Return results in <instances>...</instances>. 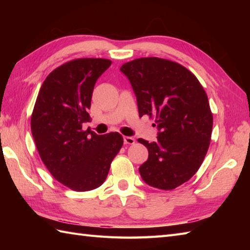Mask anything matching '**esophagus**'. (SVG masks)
<instances>
[{
	"mask_svg": "<svg viewBox=\"0 0 250 250\" xmlns=\"http://www.w3.org/2000/svg\"><path fill=\"white\" fill-rule=\"evenodd\" d=\"M124 143L125 145H133L135 143V140L131 136H125L124 137Z\"/></svg>",
	"mask_w": 250,
	"mask_h": 250,
	"instance_id": "1",
	"label": "esophagus"
}]
</instances>
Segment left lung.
Masks as SVG:
<instances>
[{
  "label": "left lung",
  "instance_id": "1",
  "mask_svg": "<svg viewBox=\"0 0 250 250\" xmlns=\"http://www.w3.org/2000/svg\"><path fill=\"white\" fill-rule=\"evenodd\" d=\"M120 71L133 88L139 115L155 117L159 130L156 142L137 140L148 149L141 176L151 187L175 189L198 172L208 150L213 114L205 90L185 66L161 58L132 60Z\"/></svg>",
  "mask_w": 250,
  "mask_h": 250
}]
</instances>
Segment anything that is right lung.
<instances>
[{"label": "right lung", "instance_id": "right-lung-1", "mask_svg": "<svg viewBox=\"0 0 250 250\" xmlns=\"http://www.w3.org/2000/svg\"><path fill=\"white\" fill-rule=\"evenodd\" d=\"M110 64L108 59L82 58L57 67L42 84L31 117L42 161L58 182L79 192L105 182L124 145L118 132L98 135L83 130L94 84Z\"/></svg>", "mask_w": 250, "mask_h": 250}]
</instances>
